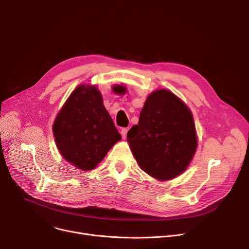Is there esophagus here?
<instances>
[{
  "mask_svg": "<svg viewBox=\"0 0 249 249\" xmlns=\"http://www.w3.org/2000/svg\"><path fill=\"white\" fill-rule=\"evenodd\" d=\"M127 132H128V129L127 128H123L122 130H121V136H122V138L123 139H125L126 138V136H127Z\"/></svg>",
  "mask_w": 249,
  "mask_h": 249,
  "instance_id": "esophagus-1",
  "label": "esophagus"
}]
</instances>
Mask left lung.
I'll use <instances>...</instances> for the list:
<instances>
[{
	"label": "left lung",
	"mask_w": 249,
	"mask_h": 249,
	"mask_svg": "<svg viewBox=\"0 0 249 249\" xmlns=\"http://www.w3.org/2000/svg\"><path fill=\"white\" fill-rule=\"evenodd\" d=\"M127 142L142 170L160 181L173 179L187 169L197 149L193 115L174 93L157 89L147 97Z\"/></svg>",
	"instance_id": "1"
}]
</instances>
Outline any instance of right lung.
Listing matches in <instances>:
<instances>
[{"label":"right lung","instance_id":"right-lung-1","mask_svg":"<svg viewBox=\"0 0 249 249\" xmlns=\"http://www.w3.org/2000/svg\"><path fill=\"white\" fill-rule=\"evenodd\" d=\"M123 87L115 86L117 89ZM62 157L82 170H90L121 140L95 86L80 85L70 94L53 123Z\"/></svg>","mask_w":249,"mask_h":249}]
</instances>
